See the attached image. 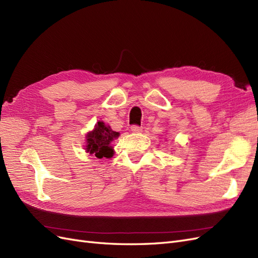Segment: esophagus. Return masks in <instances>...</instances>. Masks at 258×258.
Segmentation results:
<instances>
[{"label": "esophagus", "instance_id": "obj_1", "mask_svg": "<svg viewBox=\"0 0 258 258\" xmlns=\"http://www.w3.org/2000/svg\"><path fill=\"white\" fill-rule=\"evenodd\" d=\"M131 131L132 132H141L142 131V127L137 126V124H134V126H131Z\"/></svg>", "mask_w": 258, "mask_h": 258}]
</instances>
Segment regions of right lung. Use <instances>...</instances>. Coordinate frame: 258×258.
<instances>
[{"label": "right lung", "instance_id": "add662e5", "mask_svg": "<svg viewBox=\"0 0 258 258\" xmlns=\"http://www.w3.org/2000/svg\"><path fill=\"white\" fill-rule=\"evenodd\" d=\"M118 132H115L110 127L105 126L103 121H98L93 131L89 132L86 137L87 139L86 151L90 155H95L97 158H111L114 154L111 142L114 139L118 138Z\"/></svg>", "mask_w": 258, "mask_h": 258}]
</instances>
